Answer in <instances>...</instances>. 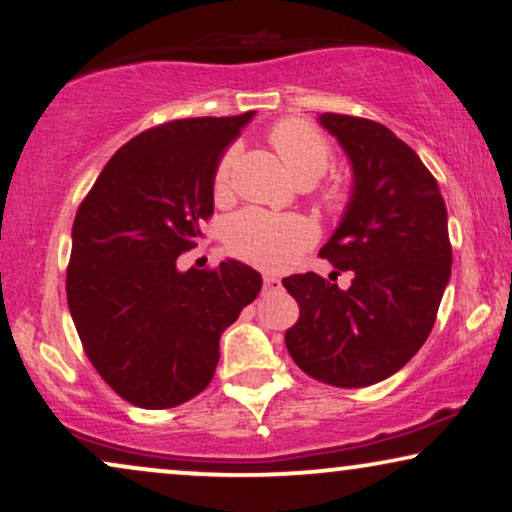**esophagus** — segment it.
I'll return each instance as SVG.
<instances>
[{"label": "esophagus", "instance_id": "1", "mask_svg": "<svg viewBox=\"0 0 512 512\" xmlns=\"http://www.w3.org/2000/svg\"><path fill=\"white\" fill-rule=\"evenodd\" d=\"M263 289L265 291H282V279H277L275 275H265L263 277Z\"/></svg>", "mask_w": 512, "mask_h": 512}]
</instances>
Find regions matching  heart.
<instances>
[{"label":"heart","instance_id":"heart-1","mask_svg":"<svg viewBox=\"0 0 512 512\" xmlns=\"http://www.w3.org/2000/svg\"><path fill=\"white\" fill-rule=\"evenodd\" d=\"M272 144L284 160L286 170L298 181L321 179L331 165V144L324 135L300 121H284L272 130ZM237 158V149L226 151L214 174L216 195H226L230 186V174ZM331 200H340V193H328ZM314 230L298 216H275L261 209H244L233 216L226 230L228 249L244 261L265 270H284L296 261L300 251L310 247Z\"/></svg>","mask_w":512,"mask_h":512}]
</instances>
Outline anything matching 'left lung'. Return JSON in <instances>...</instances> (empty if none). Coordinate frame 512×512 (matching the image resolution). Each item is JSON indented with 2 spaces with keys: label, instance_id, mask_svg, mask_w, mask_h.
I'll return each mask as SVG.
<instances>
[{
  "label": "left lung",
  "instance_id": "left-lung-1",
  "mask_svg": "<svg viewBox=\"0 0 512 512\" xmlns=\"http://www.w3.org/2000/svg\"><path fill=\"white\" fill-rule=\"evenodd\" d=\"M317 121L352 170L347 205L319 256L354 279L340 289L317 272L284 277L300 307L284 342L314 380L368 387L429 338L452 272L447 209L433 174L389 128L342 114Z\"/></svg>",
  "mask_w": 512,
  "mask_h": 512
}]
</instances>
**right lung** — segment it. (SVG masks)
I'll list each match as a JSON object with an SVG mask.
<instances>
[{"label":"right lung","mask_w":512,"mask_h":512,"mask_svg":"<svg viewBox=\"0 0 512 512\" xmlns=\"http://www.w3.org/2000/svg\"><path fill=\"white\" fill-rule=\"evenodd\" d=\"M256 111L184 118L118 149L76 212L67 303L90 363L146 410L191 401L212 382L221 333L261 291L226 258L179 270L214 212V174Z\"/></svg>","instance_id":"obj_1"}]
</instances>
